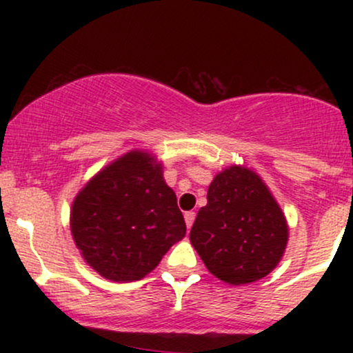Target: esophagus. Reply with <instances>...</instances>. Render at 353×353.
Returning <instances> with one entry per match:
<instances>
[{"label":"esophagus","instance_id":"1","mask_svg":"<svg viewBox=\"0 0 353 353\" xmlns=\"http://www.w3.org/2000/svg\"><path fill=\"white\" fill-rule=\"evenodd\" d=\"M194 219H196V212H185L184 214V221H185V225H188V229L192 228Z\"/></svg>","mask_w":353,"mask_h":353}]
</instances>
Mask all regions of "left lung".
<instances>
[{
    "label": "left lung",
    "mask_w": 353,
    "mask_h": 353,
    "mask_svg": "<svg viewBox=\"0 0 353 353\" xmlns=\"http://www.w3.org/2000/svg\"><path fill=\"white\" fill-rule=\"evenodd\" d=\"M189 237L210 274L241 285L279 264L289 229L261 177L232 165L210 182L208 205L197 212Z\"/></svg>",
    "instance_id": "obj_1"
}]
</instances>
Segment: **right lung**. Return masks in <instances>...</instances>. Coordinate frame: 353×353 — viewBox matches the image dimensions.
<instances>
[{"mask_svg": "<svg viewBox=\"0 0 353 353\" xmlns=\"http://www.w3.org/2000/svg\"><path fill=\"white\" fill-rule=\"evenodd\" d=\"M76 245L96 272L114 282L139 281L185 236L176 194L148 152L109 164L76 196L71 210Z\"/></svg>", "mask_w": 353, "mask_h": 353, "instance_id": "add662e5", "label": "right lung"}]
</instances>
